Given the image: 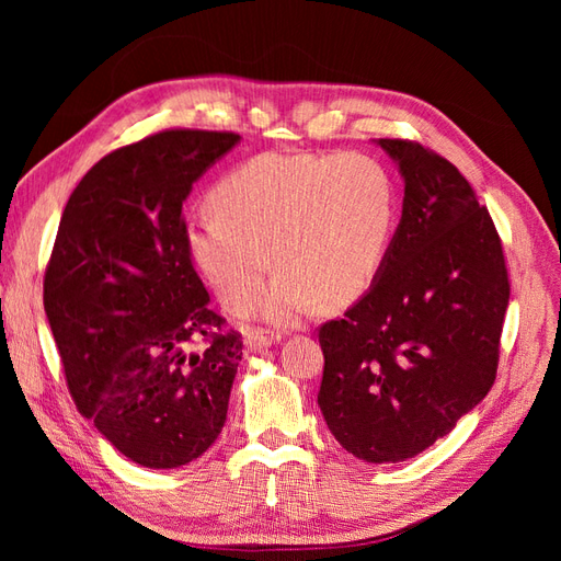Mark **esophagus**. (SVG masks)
I'll list each match as a JSON object with an SVG mask.
<instances>
[{
  "instance_id": "obj_1",
  "label": "esophagus",
  "mask_w": 561,
  "mask_h": 561,
  "mask_svg": "<svg viewBox=\"0 0 561 561\" xmlns=\"http://www.w3.org/2000/svg\"><path fill=\"white\" fill-rule=\"evenodd\" d=\"M278 342H280L278 334L266 332V330H254L243 339V346H245V353H260V351L271 348Z\"/></svg>"
}]
</instances>
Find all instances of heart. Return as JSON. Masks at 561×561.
<instances>
[{
  "instance_id": "b5f03b06",
  "label": "heart",
  "mask_w": 561,
  "mask_h": 561,
  "mask_svg": "<svg viewBox=\"0 0 561 561\" xmlns=\"http://www.w3.org/2000/svg\"><path fill=\"white\" fill-rule=\"evenodd\" d=\"M215 215L186 225L184 245L231 311L274 285L257 316L290 328L322 299L344 307L377 280L393 236L396 186L367 154L266 151L233 168L210 192Z\"/></svg>"
}]
</instances>
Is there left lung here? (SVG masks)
I'll return each instance as SVG.
<instances>
[{
	"label": "left lung",
	"instance_id": "obj_1",
	"mask_svg": "<svg viewBox=\"0 0 561 561\" xmlns=\"http://www.w3.org/2000/svg\"><path fill=\"white\" fill-rule=\"evenodd\" d=\"M375 142L404 182L402 217L377 280L320 328L318 407L348 454L400 463L494 386L511 285L496 227L456 165L416 142Z\"/></svg>",
	"mask_w": 561,
	"mask_h": 561
}]
</instances>
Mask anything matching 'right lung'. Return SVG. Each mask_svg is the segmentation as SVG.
Returning <instances> with one entry per match:
<instances>
[{
    "label": "right lung",
    "mask_w": 561,
    "mask_h": 561,
    "mask_svg": "<svg viewBox=\"0 0 561 561\" xmlns=\"http://www.w3.org/2000/svg\"><path fill=\"white\" fill-rule=\"evenodd\" d=\"M241 142L163 130L112 151L60 217L44 309L77 410L128 461L171 470L222 433L241 334L210 311L184 245L182 203Z\"/></svg>",
    "instance_id": "right-lung-1"
}]
</instances>
